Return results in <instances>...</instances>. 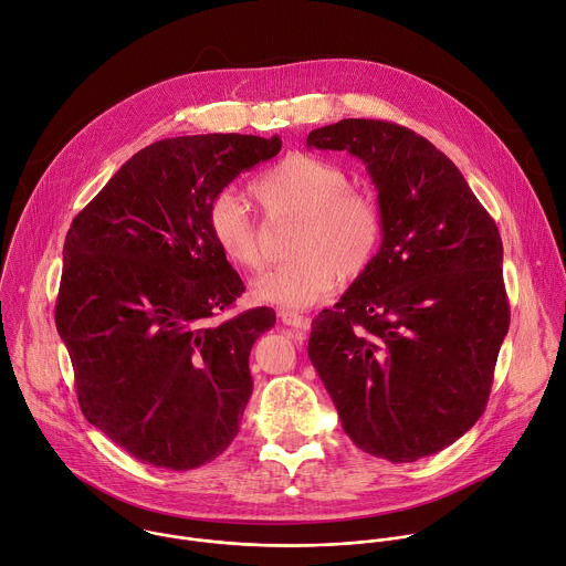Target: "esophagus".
Wrapping results in <instances>:
<instances>
[{
	"mask_svg": "<svg viewBox=\"0 0 566 566\" xmlns=\"http://www.w3.org/2000/svg\"><path fill=\"white\" fill-rule=\"evenodd\" d=\"M280 319L291 326V328H300V331H306L311 326V317L297 313V311H280Z\"/></svg>",
	"mask_w": 566,
	"mask_h": 566,
	"instance_id": "34e87169",
	"label": "esophagus"
}]
</instances>
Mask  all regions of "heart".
Masks as SVG:
<instances>
[{"mask_svg":"<svg viewBox=\"0 0 566 566\" xmlns=\"http://www.w3.org/2000/svg\"><path fill=\"white\" fill-rule=\"evenodd\" d=\"M269 213L300 218L286 264L264 273L253 295L260 302L306 308L328 297L342 277L361 275L382 240V216L370 196L353 191L348 172L328 159L293 153L255 184ZM207 229L220 253L244 271L264 264L260 231L249 205L233 191L220 193L207 211Z\"/></svg>","mask_w":566,"mask_h":566,"instance_id":"b5f03b06","label":"heart"}]
</instances>
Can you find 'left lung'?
<instances>
[{"mask_svg": "<svg viewBox=\"0 0 566 566\" xmlns=\"http://www.w3.org/2000/svg\"><path fill=\"white\" fill-rule=\"evenodd\" d=\"M306 144L357 157L382 216L380 251L313 319L308 357L357 449L433 455L484 413L509 331L497 227L458 166L405 126L342 119Z\"/></svg>", "mask_w": 566, "mask_h": 566, "instance_id": "1", "label": "left lung"}]
</instances>
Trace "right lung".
<instances>
[{
  "label": "right lung",
  "mask_w": 566,
  "mask_h": 566,
  "mask_svg": "<svg viewBox=\"0 0 566 566\" xmlns=\"http://www.w3.org/2000/svg\"><path fill=\"white\" fill-rule=\"evenodd\" d=\"M282 139L211 133L135 153L73 220L55 324L86 420L139 462L188 471L240 431L249 355L275 324L260 306L222 324L244 284L207 229L209 205Z\"/></svg>",
  "instance_id": "add662e5"
}]
</instances>
